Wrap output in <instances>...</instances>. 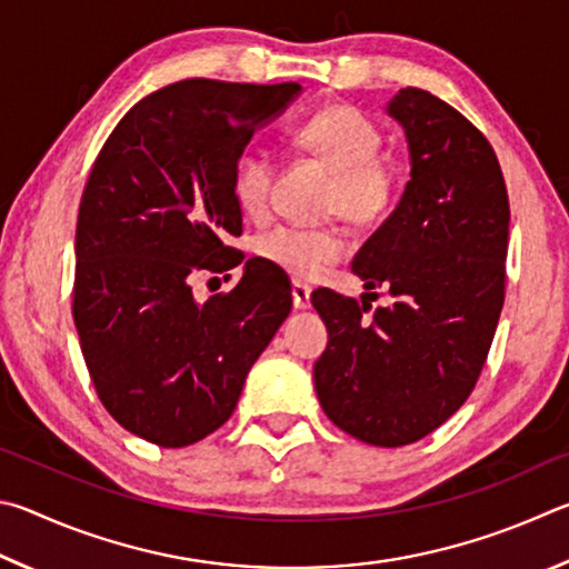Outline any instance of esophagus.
I'll return each mask as SVG.
<instances>
[{"label":"esophagus","instance_id":"1","mask_svg":"<svg viewBox=\"0 0 569 569\" xmlns=\"http://www.w3.org/2000/svg\"><path fill=\"white\" fill-rule=\"evenodd\" d=\"M310 295L312 290L307 287L300 279H295L292 282V302H295V310H310L312 302H310Z\"/></svg>","mask_w":569,"mask_h":569}]
</instances>
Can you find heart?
<instances>
[{
    "mask_svg": "<svg viewBox=\"0 0 569 569\" xmlns=\"http://www.w3.org/2000/svg\"><path fill=\"white\" fill-rule=\"evenodd\" d=\"M295 144L310 152L335 172L327 207L342 212L357 224L382 219L397 197L395 169L377 159L382 152V134L370 117L352 107H327L295 129ZM274 159L259 144L239 149L229 189L239 212L262 219L272 197ZM350 249L340 227H297L282 224L259 234L254 254L295 279H315L327 267L340 262Z\"/></svg>",
    "mask_w": 569,
    "mask_h": 569,
    "instance_id": "obj_1",
    "label": "heart"
}]
</instances>
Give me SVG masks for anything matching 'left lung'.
I'll use <instances>...</instances> for the list:
<instances>
[{"instance_id": "left-lung-1", "label": "left lung", "mask_w": 569, "mask_h": 569, "mask_svg": "<svg viewBox=\"0 0 569 569\" xmlns=\"http://www.w3.org/2000/svg\"><path fill=\"white\" fill-rule=\"evenodd\" d=\"M385 112L405 129L410 182L352 259L365 293L393 305L370 321L332 290L312 295L330 342L315 362L325 415L375 447L422 440L475 390L505 302L510 202L485 134L425 89H400Z\"/></svg>"}]
</instances>
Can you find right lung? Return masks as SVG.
I'll return each mask as SVG.
<instances>
[{
    "label": "right lung",
    "instance_id": "right-lung-1",
    "mask_svg": "<svg viewBox=\"0 0 569 569\" xmlns=\"http://www.w3.org/2000/svg\"><path fill=\"white\" fill-rule=\"evenodd\" d=\"M300 94L297 82L162 87L119 119L87 179L74 325L99 400L147 442L187 447L222 427L292 310L290 282L262 259L207 302L189 277L244 259L224 244L242 234L232 162Z\"/></svg>",
    "mask_w": 569,
    "mask_h": 569
}]
</instances>
